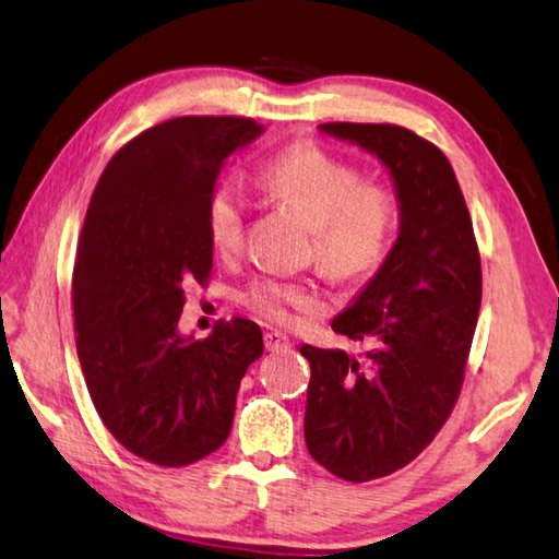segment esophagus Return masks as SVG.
<instances>
[{
  "label": "esophagus",
  "instance_id": "1",
  "mask_svg": "<svg viewBox=\"0 0 559 559\" xmlns=\"http://www.w3.org/2000/svg\"><path fill=\"white\" fill-rule=\"evenodd\" d=\"M263 343H265V350L271 353H278V350H288L290 348V338L288 335H283L278 331H269L263 335Z\"/></svg>",
  "mask_w": 559,
  "mask_h": 559
}]
</instances>
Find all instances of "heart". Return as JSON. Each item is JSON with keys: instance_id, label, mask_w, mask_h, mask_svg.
Returning a JSON list of instances; mask_svg holds the SVG:
<instances>
[{"instance_id": "b5f03b06", "label": "heart", "mask_w": 559, "mask_h": 559, "mask_svg": "<svg viewBox=\"0 0 559 559\" xmlns=\"http://www.w3.org/2000/svg\"><path fill=\"white\" fill-rule=\"evenodd\" d=\"M259 186L313 226L311 253L318 265L341 281H358L385 263L401 228V197L391 183L362 181L356 164L316 144H294L259 168ZM248 199L241 186L224 179L206 201V231L221 253L243 243ZM243 304L273 323H294L298 313L318 311L323 294L313 281H253Z\"/></svg>"}]
</instances>
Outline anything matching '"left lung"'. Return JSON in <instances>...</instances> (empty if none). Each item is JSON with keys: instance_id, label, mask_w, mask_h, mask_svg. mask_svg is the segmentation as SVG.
I'll return each mask as SVG.
<instances>
[{"instance_id": "left-lung-1", "label": "left lung", "mask_w": 559, "mask_h": 559, "mask_svg": "<svg viewBox=\"0 0 559 559\" xmlns=\"http://www.w3.org/2000/svg\"><path fill=\"white\" fill-rule=\"evenodd\" d=\"M376 154L401 197V234L380 271L331 328L368 353L304 345L311 362L308 453L328 473L368 483L401 471L453 413L483 298L480 251L453 166L395 123H321Z\"/></svg>"}]
</instances>
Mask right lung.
Here are the masks:
<instances>
[{"mask_svg": "<svg viewBox=\"0 0 559 559\" xmlns=\"http://www.w3.org/2000/svg\"><path fill=\"white\" fill-rule=\"evenodd\" d=\"M246 117H179L141 131L106 164L76 248V356L92 403L129 453L162 467L224 445L236 393L261 358V328L221 321L179 333L186 283H206V201L221 166L259 136Z\"/></svg>", "mask_w": 559, "mask_h": 559, "instance_id": "add662e5", "label": "right lung"}]
</instances>
